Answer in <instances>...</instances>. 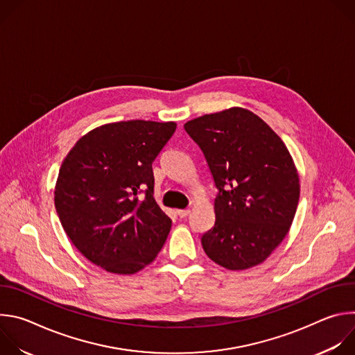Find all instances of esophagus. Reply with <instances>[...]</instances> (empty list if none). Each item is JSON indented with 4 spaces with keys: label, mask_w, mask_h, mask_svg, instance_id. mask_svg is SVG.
I'll use <instances>...</instances> for the list:
<instances>
[{
    "label": "esophagus",
    "mask_w": 355,
    "mask_h": 355,
    "mask_svg": "<svg viewBox=\"0 0 355 355\" xmlns=\"http://www.w3.org/2000/svg\"><path fill=\"white\" fill-rule=\"evenodd\" d=\"M177 215L182 219V218H187L189 215V209H178L177 211Z\"/></svg>",
    "instance_id": "esophagus-1"
}]
</instances>
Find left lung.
Listing matches in <instances>:
<instances>
[{
	"label": "left lung",
	"mask_w": 355,
	"mask_h": 355,
	"mask_svg": "<svg viewBox=\"0 0 355 355\" xmlns=\"http://www.w3.org/2000/svg\"><path fill=\"white\" fill-rule=\"evenodd\" d=\"M218 188L215 225L200 237L207 256L239 271L282 243L299 202V175L281 137L256 114L233 107L188 121Z\"/></svg>",
	"instance_id": "1"
}]
</instances>
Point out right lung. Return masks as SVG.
<instances>
[{"instance_id": "add662e5", "label": "right lung", "mask_w": 355, "mask_h": 355, "mask_svg": "<svg viewBox=\"0 0 355 355\" xmlns=\"http://www.w3.org/2000/svg\"><path fill=\"white\" fill-rule=\"evenodd\" d=\"M175 128L140 119L107 123L80 137L63 160L55 188L62 226L81 254L108 272H139L167 240L171 219L153 198L151 163Z\"/></svg>"}]
</instances>
